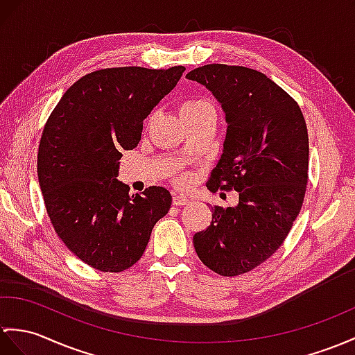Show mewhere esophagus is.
<instances>
[{"label":"esophagus","mask_w":355,"mask_h":355,"mask_svg":"<svg viewBox=\"0 0 355 355\" xmlns=\"http://www.w3.org/2000/svg\"><path fill=\"white\" fill-rule=\"evenodd\" d=\"M174 205H187L191 204V198L183 193H174V200H172Z\"/></svg>","instance_id":"esophagus-1"}]
</instances>
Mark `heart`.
I'll use <instances>...</instances> for the list:
<instances>
[{"label": "heart", "instance_id": "b5f03b06", "mask_svg": "<svg viewBox=\"0 0 355 355\" xmlns=\"http://www.w3.org/2000/svg\"><path fill=\"white\" fill-rule=\"evenodd\" d=\"M215 112V107L211 105V103L205 101V100H200V98H192V100H187L180 107V113L183 116L184 121H192L200 116H204V114ZM177 181L180 184H186L187 183V175L184 174H178Z\"/></svg>", "mask_w": 355, "mask_h": 355}]
</instances>
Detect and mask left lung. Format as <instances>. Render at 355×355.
<instances>
[{
    "mask_svg": "<svg viewBox=\"0 0 355 355\" xmlns=\"http://www.w3.org/2000/svg\"><path fill=\"white\" fill-rule=\"evenodd\" d=\"M186 78L216 96L228 123L207 187L236 191V207L213 205L211 224L193 236L198 257L222 277L257 268L300 215L309 178V135L298 103L245 66L204 64Z\"/></svg>",
    "mask_w": 355,
    "mask_h": 355,
    "instance_id": "left-lung-1",
    "label": "left lung"
}]
</instances>
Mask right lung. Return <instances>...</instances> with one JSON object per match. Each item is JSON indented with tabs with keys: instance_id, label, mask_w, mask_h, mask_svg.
Listing matches in <instances>:
<instances>
[{
	"instance_id": "add662e5",
	"label": "right lung",
	"mask_w": 355,
	"mask_h": 355,
	"mask_svg": "<svg viewBox=\"0 0 355 355\" xmlns=\"http://www.w3.org/2000/svg\"><path fill=\"white\" fill-rule=\"evenodd\" d=\"M184 66L107 68L76 81L45 123L37 177L57 236L101 272H122L142 257L172 196L160 186L130 195L116 180L122 150H133L144 119L175 87Z\"/></svg>"
}]
</instances>
